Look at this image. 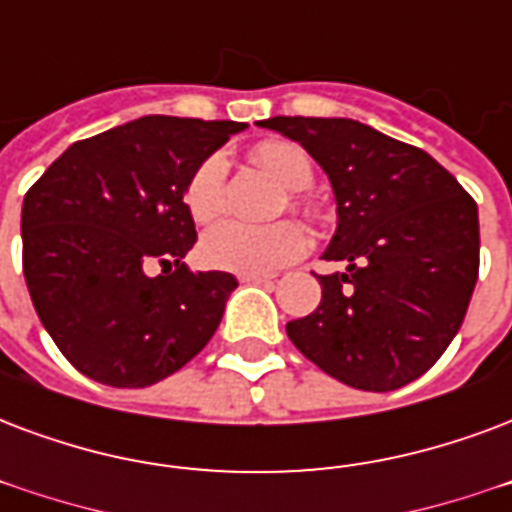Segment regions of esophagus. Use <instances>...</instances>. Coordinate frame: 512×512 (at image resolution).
<instances>
[{
    "instance_id": "obj_1",
    "label": "esophagus",
    "mask_w": 512,
    "mask_h": 512,
    "mask_svg": "<svg viewBox=\"0 0 512 512\" xmlns=\"http://www.w3.org/2000/svg\"><path fill=\"white\" fill-rule=\"evenodd\" d=\"M239 282H244V284H268V282H273V273H241Z\"/></svg>"
}]
</instances>
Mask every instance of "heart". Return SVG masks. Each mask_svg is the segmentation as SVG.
I'll use <instances>...</instances> for the list:
<instances>
[{
	"label": "heart",
	"mask_w": 512,
	"mask_h": 512,
	"mask_svg": "<svg viewBox=\"0 0 512 512\" xmlns=\"http://www.w3.org/2000/svg\"><path fill=\"white\" fill-rule=\"evenodd\" d=\"M257 161L271 171L284 187L303 190L311 185L314 169L298 144L265 142L255 150ZM228 174V158L214 152L190 174L185 187L187 212L195 222H212L222 209V185ZM308 247L306 230L295 222L276 225H244V222H217L201 236L198 257L206 268L230 273H271L298 260Z\"/></svg>",
	"instance_id": "obj_1"
}]
</instances>
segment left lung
<instances>
[{"label": "left lung", "mask_w": 512, "mask_h": 512, "mask_svg": "<svg viewBox=\"0 0 512 512\" xmlns=\"http://www.w3.org/2000/svg\"><path fill=\"white\" fill-rule=\"evenodd\" d=\"M257 126L298 142L335 193L322 300L287 322L303 357L365 392L424 376L462 327L478 282V206L419 147L349 117H268Z\"/></svg>", "instance_id": "left-lung-1"}]
</instances>
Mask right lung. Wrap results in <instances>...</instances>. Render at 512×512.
<instances>
[{
	"mask_svg": "<svg viewBox=\"0 0 512 512\" xmlns=\"http://www.w3.org/2000/svg\"><path fill=\"white\" fill-rule=\"evenodd\" d=\"M244 128L139 117L74 142L29 187L26 287L39 322L83 376L142 389L209 343L239 282L182 263L195 244L185 187L198 163Z\"/></svg>",
	"mask_w": 512,
	"mask_h": 512,
	"instance_id": "obj_1",
	"label": "right lung"
}]
</instances>
